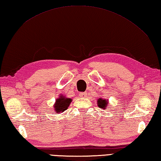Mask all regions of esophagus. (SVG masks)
Listing matches in <instances>:
<instances>
[{
  "mask_svg": "<svg viewBox=\"0 0 161 161\" xmlns=\"http://www.w3.org/2000/svg\"><path fill=\"white\" fill-rule=\"evenodd\" d=\"M79 95H80L81 97H86L87 93L86 92H80V93H79Z\"/></svg>",
  "mask_w": 161,
  "mask_h": 161,
  "instance_id": "obj_1",
  "label": "esophagus"
}]
</instances>
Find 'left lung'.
<instances>
[{"label":"left lung","instance_id":"obj_1","mask_svg":"<svg viewBox=\"0 0 161 161\" xmlns=\"http://www.w3.org/2000/svg\"><path fill=\"white\" fill-rule=\"evenodd\" d=\"M97 105L99 106V108H103V109H106L108 106V101L105 99H102V98H100V99L97 100Z\"/></svg>","mask_w":161,"mask_h":161}]
</instances>
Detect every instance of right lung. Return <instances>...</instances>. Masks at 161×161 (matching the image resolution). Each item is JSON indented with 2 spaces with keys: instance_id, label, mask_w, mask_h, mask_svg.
I'll return each instance as SVG.
<instances>
[{
  "instance_id": "1",
  "label": "right lung",
  "mask_w": 161,
  "mask_h": 161,
  "mask_svg": "<svg viewBox=\"0 0 161 161\" xmlns=\"http://www.w3.org/2000/svg\"><path fill=\"white\" fill-rule=\"evenodd\" d=\"M72 100L70 98H66L65 97L61 96L60 98H58L56 100V103L54 105L55 111L57 113H60V112H63L64 110L68 108L69 106L70 103H71Z\"/></svg>"
}]
</instances>
